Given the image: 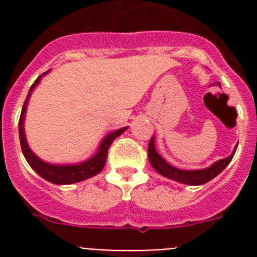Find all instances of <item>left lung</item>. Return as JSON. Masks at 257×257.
<instances>
[{
  "label": "left lung",
  "instance_id": "1",
  "mask_svg": "<svg viewBox=\"0 0 257 257\" xmlns=\"http://www.w3.org/2000/svg\"><path fill=\"white\" fill-rule=\"evenodd\" d=\"M236 148H237V145H236L235 149H233V152H232L231 156L216 161V163H213V164H212L211 167H208V168L196 169V171H184V169H179L176 168V167H173V165L168 164V163L157 153L156 148H155V137H152L148 145V159L151 165H152L153 168L156 169L161 176L175 180V181H179V183L181 184H188V185H201V184H205L208 183V181H211L212 179H215L216 176L224 171V168L231 163L232 157H233V155H235L236 152Z\"/></svg>",
  "mask_w": 257,
  "mask_h": 257
}]
</instances>
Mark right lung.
<instances>
[{
  "mask_svg": "<svg viewBox=\"0 0 257 257\" xmlns=\"http://www.w3.org/2000/svg\"><path fill=\"white\" fill-rule=\"evenodd\" d=\"M46 73H48V72H46ZM44 74H42V76H44ZM42 76H40V77L34 81L32 88H30L29 93H28V97H26L25 102H24V106H22L21 116H20V122H18L20 143H21L22 153H24V156H25L28 164H29L34 171L37 172L42 179L48 180L49 183L60 184V185L78 183V181H82V180H86L89 179V177L96 176L97 173H100V172L102 171V168H104L105 163H106V156H108V149L109 147H110V144L113 143V140L120 136L121 133H124L125 131L128 129V126L117 129L114 132L106 135V136L102 139V141H101V144L100 147H98V149H97L96 155L90 157V159H88V160L82 161L80 164L56 165L45 163V161L41 160L40 157H37L33 152H32V149L29 148L28 141H26L25 129H24V120H25L26 106H28V101H29L30 93L33 92V89L37 86V84L40 82Z\"/></svg>",
  "mask_w": 257,
  "mask_h": 257,
  "instance_id": "add662e5",
  "label": "right lung"
}]
</instances>
